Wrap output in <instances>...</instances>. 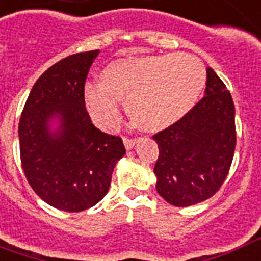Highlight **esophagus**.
<instances>
[{"instance_id":"34e87169","label":"esophagus","mask_w":261,"mask_h":261,"mask_svg":"<svg viewBox=\"0 0 261 261\" xmlns=\"http://www.w3.org/2000/svg\"><path fill=\"white\" fill-rule=\"evenodd\" d=\"M123 142H124V146L127 149H131V148H134V145L137 144L136 138H130V137H124L123 138Z\"/></svg>"}]
</instances>
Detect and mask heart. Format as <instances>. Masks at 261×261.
<instances>
[{
	"instance_id": "b5f03b06",
	"label": "heart",
	"mask_w": 261,
	"mask_h": 261,
	"mask_svg": "<svg viewBox=\"0 0 261 261\" xmlns=\"http://www.w3.org/2000/svg\"><path fill=\"white\" fill-rule=\"evenodd\" d=\"M103 80L84 86L87 111L98 127L109 130L125 111L141 128L158 130L174 123L198 101L206 83V67L191 54H167L111 63Z\"/></svg>"
}]
</instances>
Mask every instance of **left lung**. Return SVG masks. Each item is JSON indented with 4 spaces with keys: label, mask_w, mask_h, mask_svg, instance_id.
<instances>
[{
    "label": "left lung",
    "mask_w": 261,
    "mask_h": 261,
    "mask_svg": "<svg viewBox=\"0 0 261 261\" xmlns=\"http://www.w3.org/2000/svg\"><path fill=\"white\" fill-rule=\"evenodd\" d=\"M206 71L203 98L152 137L159 146L156 191L179 207L203 202L220 190L237 145L232 96L212 67Z\"/></svg>",
    "instance_id": "1"
}]
</instances>
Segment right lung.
<instances>
[{"mask_svg": "<svg viewBox=\"0 0 261 261\" xmlns=\"http://www.w3.org/2000/svg\"><path fill=\"white\" fill-rule=\"evenodd\" d=\"M99 51L63 58L33 86L19 121L24 175L44 202L65 212L90 209L103 198L125 148L120 137L92 124L84 84ZM58 118L51 133L47 123Z\"/></svg>", "mask_w": 261, "mask_h": 261, "instance_id": "obj_1", "label": "right lung"}]
</instances>
